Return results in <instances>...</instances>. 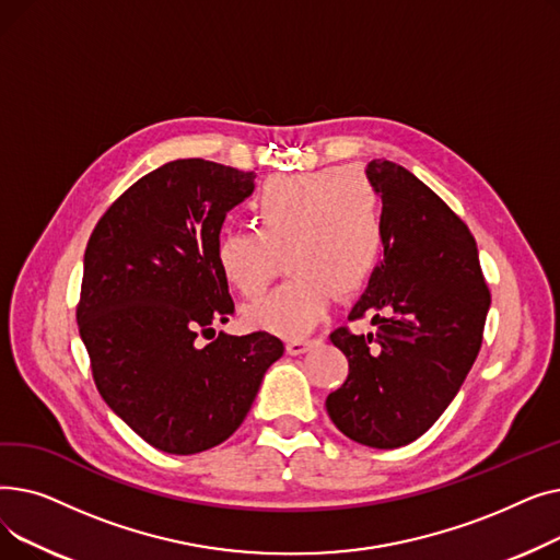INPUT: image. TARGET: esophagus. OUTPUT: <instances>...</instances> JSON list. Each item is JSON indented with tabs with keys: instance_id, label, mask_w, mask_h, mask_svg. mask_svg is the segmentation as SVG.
<instances>
[{
	"instance_id": "obj_1",
	"label": "esophagus",
	"mask_w": 560,
	"mask_h": 560,
	"mask_svg": "<svg viewBox=\"0 0 560 560\" xmlns=\"http://www.w3.org/2000/svg\"><path fill=\"white\" fill-rule=\"evenodd\" d=\"M317 345V338H295V340H288L285 342V351L292 357H300L304 351L313 349Z\"/></svg>"
}]
</instances>
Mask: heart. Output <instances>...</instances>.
Instances as JSON below:
<instances>
[{
    "label": "heart",
    "instance_id": "1",
    "mask_svg": "<svg viewBox=\"0 0 560 560\" xmlns=\"http://www.w3.org/2000/svg\"><path fill=\"white\" fill-rule=\"evenodd\" d=\"M252 211L258 229H222L215 260L241 295L254 298L277 275L281 254L288 256L292 277L245 306V322L260 331L308 334L336 290H361L384 254V199L359 167L275 176L256 192Z\"/></svg>",
    "mask_w": 560,
    "mask_h": 560
}]
</instances>
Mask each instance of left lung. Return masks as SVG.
<instances>
[{
  "label": "left lung",
  "instance_id": "obj_1",
  "mask_svg": "<svg viewBox=\"0 0 560 560\" xmlns=\"http://www.w3.org/2000/svg\"><path fill=\"white\" fill-rule=\"evenodd\" d=\"M365 174L384 199L386 245L349 319L372 315L376 331L331 334L349 374L327 413L357 443L395 450L429 431L460 390L490 290L472 233L443 199L393 161L374 159Z\"/></svg>",
  "mask_w": 560,
  "mask_h": 560
}]
</instances>
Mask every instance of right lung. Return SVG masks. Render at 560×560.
Wrapping results in <instances>:
<instances>
[{"instance_id":"right-lung-1","label":"right lung","mask_w":560,"mask_h":560,"mask_svg":"<svg viewBox=\"0 0 560 560\" xmlns=\"http://www.w3.org/2000/svg\"><path fill=\"white\" fill-rule=\"evenodd\" d=\"M254 179L203 159L165 163L108 206L85 247L77 322L95 386L117 418L167 454L224 443L283 357L277 336L213 329L233 315L215 241Z\"/></svg>"}]
</instances>
